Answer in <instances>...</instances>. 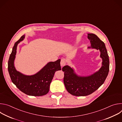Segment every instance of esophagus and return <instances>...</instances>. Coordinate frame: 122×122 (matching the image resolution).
Segmentation results:
<instances>
[{
  "instance_id": "obj_1",
  "label": "esophagus",
  "mask_w": 122,
  "mask_h": 122,
  "mask_svg": "<svg viewBox=\"0 0 122 122\" xmlns=\"http://www.w3.org/2000/svg\"><path fill=\"white\" fill-rule=\"evenodd\" d=\"M66 60L65 58H63L61 59V62H60V65L62 66H64L66 64Z\"/></svg>"
}]
</instances>
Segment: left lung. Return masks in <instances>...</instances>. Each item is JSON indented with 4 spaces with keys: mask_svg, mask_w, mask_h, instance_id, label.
I'll return each instance as SVG.
<instances>
[{
    "mask_svg": "<svg viewBox=\"0 0 122 122\" xmlns=\"http://www.w3.org/2000/svg\"><path fill=\"white\" fill-rule=\"evenodd\" d=\"M87 38L91 44L88 48L100 51L102 66L98 71L86 77L77 76L73 69L67 65L62 68L66 88L69 93L75 96H86L94 92L105 81L109 71L110 61L105 43L94 34H88Z\"/></svg>",
    "mask_w": 122,
    "mask_h": 122,
    "instance_id": "8db88e82",
    "label": "left lung"
}]
</instances>
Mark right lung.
Listing matches in <instances>:
<instances>
[{"instance_id":"1","label":"right lung","mask_w":122,"mask_h":122,"mask_svg":"<svg viewBox=\"0 0 122 122\" xmlns=\"http://www.w3.org/2000/svg\"><path fill=\"white\" fill-rule=\"evenodd\" d=\"M25 38V35L16 41L12 48L8 61V71L12 82L21 91L32 96H41L46 95L50 89V85L56 71L61 69L60 59L48 63L36 74L25 75L17 71L14 66V60L18 44Z\"/></svg>"}]
</instances>
